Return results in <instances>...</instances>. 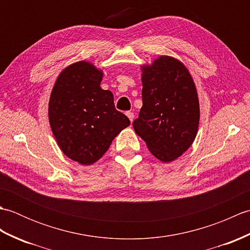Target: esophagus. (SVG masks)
I'll return each mask as SVG.
<instances>
[{"label": "esophagus", "instance_id": "esophagus-1", "mask_svg": "<svg viewBox=\"0 0 250 250\" xmlns=\"http://www.w3.org/2000/svg\"><path fill=\"white\" fill-rule=\"evenodd\" d=\"M125 115L128 116V118L131 120V122L134 120V113H132V111H126Z\"/></svg>", "mask_w": 250, "mask_h": 250}]
</instances>
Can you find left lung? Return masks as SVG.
<instances>
[{
	"mask_svg": "<svg viewBox=\"0 0 250 250\" xmlns=\"http://www.w3.org/2000/svg\"><path fill=\"white\" fill-rule=\"evenodd\" d=\"M141 68L143 106L133 128L153 156L172 162L192 145L198 133L195 83L184 63L169 56H160Z\"/></svg>",
	"mask_w": 250,
	"mask_h": 250,
	"instance_id": "obj_1",
	"label": "left lung"
}]
</instances>
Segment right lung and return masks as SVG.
Instances as JSON below:
<instances>
[{
	"mask_svg": "<svg viewBox=\"0 0 250 250\" xmlns=\"http://www.w3.org/2000/svg\"><path fill=\"white\" fill-rule=\"evenodd\" d=\"M103 71L88 61L63 70L51 90L48 117L60 149L83 166L97 162L111 142L130 125L115 108L114 95L101 88Z\"/></svg>",
	"mask_w": 250,
	"mask_h": 250,
	"instance_id": "right-lung-1",
	"label": "right lung"
}]
</instances>
